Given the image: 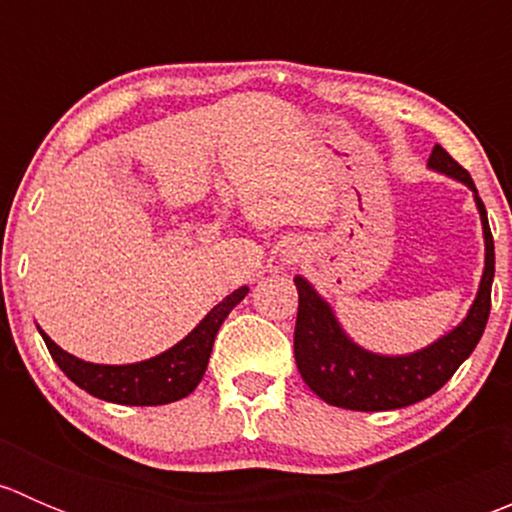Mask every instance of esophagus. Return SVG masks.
<instances>
[{
    "mask_svg": "<svg viewBox=\"0 0 512 512\" xmlns=\"http://www.w3.org/2000/svg\"><path fill=\"white\" fill-rule=\"evenodd\" d=\"M304 257V247L299 245H285V250H282L280 260L282 265H294V262H299Z\"/></svg>",
    "mask_w": 512,
    "mask_h": 512,
    "instance_id": "34e87169",
    "label": "esophagus"
}]
</instances>
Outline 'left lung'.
Masks as SVG:
<instances>
[{
	"label": "left lung",
	"mask_w": 512,
	"mask_h": 512,
	"mask_svg": "<svg viewBox=\"0 0 512 512\" xmlns=\"http://www.w3.org/2000/svg\"><path fill=\"white\" fill-rule=\"evenodd\" d=\"M428 168L458 180L473 193L483 225L485 265L483 277L466 317L441 334L428 347L411 354H376L356 344L334 314L332 304L314 289L307 277L297 275L299 292L297 327H294V359L304 384L327 404L352 411L404 409L436 394L458 366L473 354L483 337L490 314V287L495 275V247L483 200L468 170H463L441 146L433 148Z\"/></svg>",
	"instance_id": "left-lung-1"
}]
</instances>
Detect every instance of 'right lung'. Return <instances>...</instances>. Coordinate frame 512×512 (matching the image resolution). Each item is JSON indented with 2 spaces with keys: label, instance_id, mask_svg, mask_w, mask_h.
<instances>
[{
  "label": "right lung",
  "instance_id": "obj_1",
  "mask_svg": "<svg viewBox=\"0 0 512 512\" xmlns=\"http://www.w3.org/2000/svg\"><path fill=\"white\" fill-rule=\"evenodd\" d=\"M247 292H250V287H240L227 294L223 302L215 304L200 319V324L188 337H183L165 352L151 356V359L133 361V364H94V361H84L79 356L64 352L44 329H36H39L41 339H44L46 349L54 356L59 369L86 394L123 406L173 404V401L193 394L195 386L200 384L205 369H208V359L210 352H213V342L218 337L220 324L225 322L232 307L245 299Z\"/></svg>",
  "mask_w": 512,
  "mask_h": 512
}]
</instances>
